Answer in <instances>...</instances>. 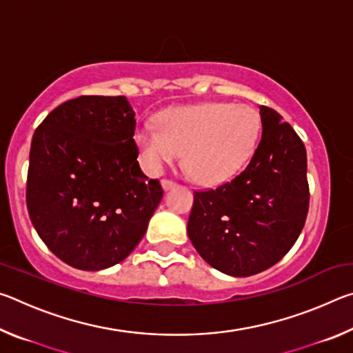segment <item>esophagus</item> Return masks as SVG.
Masks as SVG:
<instances>
[{
  "instance_id": "obj_1",
  "label": "esophagus",
  "mask_w": 353,
  "mask_h": 353,
  "mask_svg": "<svg viewBox=\"0 0 353 353\" xmlns=\"http://www.w3.org/2000/svg\"><path fill=\"white\" fill-rule=\"evenodd\" d=\"M176 185H177L176 182L168 181V179H163V181H162V188H163L165 191H168V190H171V188H174Z\"/></svg>"
}]
</instances>
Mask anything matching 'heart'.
Returning a JSON list of instances; mask_svg holds the SVG:
<instances>
[{
  "label": "heart",
  "mask_w": 353,
  "mask_h": 353,
  "mask_svg": "<svg viewBox=\"0 0 353 353\" xmlns=\"http://www.w3.org/2000/svg\"><path fill=\"white\" fill-rule=\"evenodd\" d=\"M157 125L140 124L135 143L148 172L159 174L183 151V163L201 183L229 181L260 141V112L248 104L201 103L160 112Z\"/></svg>",
  "instance_id": "obj_1"
}]
</instances>
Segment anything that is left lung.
<instances>
[{
    "mask_svg": "<svg viewBox=\"0 0 353 353\" xmlns=\"http://www.w3.org/2000/svg\"><path fill=\"white\" fill-rule=\"evenodd\" d=\"M261 139L234 181L194 191L188 238L214 270L249 277L292 248L308 213L307 151L282 117L260 105Z\"/></svg>",
    "mask_w": 353,
    "mask_h": 353,
    "instance_id": "left-lung-1",
    "label": "left lung"
}]
</instances>
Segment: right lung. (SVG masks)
Wrapping results in <instances>:
<instances>
[{"instance_id":"right-lung-1","label":"right lung","mask_w":353,"mask_h":353,"mask_svg":"<svg viewBox=\"0 0 353 353\" xmlns=\"http://www.w3.org/2000/svg\"><path fill=\"white\" fill-rule=\"evenodd\" d=\"M135 113L126 97H79L34 132L26 204L48 249L82 271L123 261L163 198L139 165Z\"/></svg>"}]
</instances>
